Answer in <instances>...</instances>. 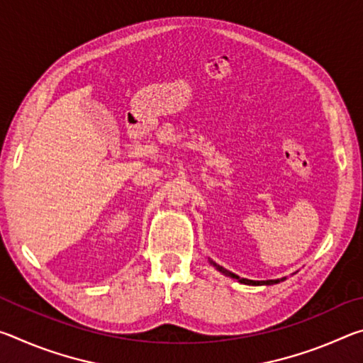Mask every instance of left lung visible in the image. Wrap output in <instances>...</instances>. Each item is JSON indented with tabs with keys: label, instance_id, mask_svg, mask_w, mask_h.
I'll return each mask as SVG.
<instances>
[{
	"label": "left lung",
	"instance_id": "obj_1",
	"mask_svg": "<svg viewBox=\"0 0 363 363\" xmlns=\"http://www.w3.org/2000/svg\"><path fill=\"white\" fill-rule=\"evenodd\" d=\"M210 264H213V267H216V270H219L220 274H224L225 277H230V279H233V280H237L238 284H243V285H251V286H261V285H266V286H267V285H275V284H280V281L286 280V277L275 279V280H248V279H242V277H238L237 274L230 272V270L224 269L223 266H219V264L213 262L211 259H210Z\"/></svg>",
	"mask_w": 363,
	"mask_h": 363
}]
</instances>
